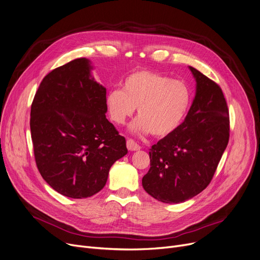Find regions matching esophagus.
Here are the masks:
<instances>
[{
	"instance_id": "esophagus-1",
	"label": "esophagus",
	"mask_w": 260,
	"mask_h": 260,
	"mask_svg": "<svg viewBox=\"0 0 260 260\" xmlns=\"http://www.w3.org/2000/svg\"><path fill=\"white\" fill-rule=\"evenodd\" d=\"M126 146L128 148V151H132V152H135V151H139V149L141 148V146L136 143L133 139H127L126 141Z\"/></svg>"
}]
</instances>
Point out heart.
Segmentation results:
<instances>
[{"label": "heart", "instance_id": "obj_1", "mask_svg": "<svg viewBox=\"0 0 260 260\" xmlns=\"http://www.w3.org/2000/svg\"><path fill=\"white\" fill-rule=\"evenodd\" d=\"M105 103L109 117L117 124H124L138 107L139 119L133 129L167 137L182 123L190 104V93L180 81L137 71L123 80L122 89L108 91Z\"/></svg>", "mask_w": 260, "mask_h": 260}]
</instances>
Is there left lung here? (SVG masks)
Returning <instances> with one entry per match:
<instances>
[{
    "mask_svg": "<svg viewBox=\"0 0 260 260\" xmlns=\"http://www.w3.org/2000/svg\"><path fill=\"white\" fill-rule=\"evenodd\" d=\"M196 80L192 106L174 133L149 149L151 168L142 178L147 194L165 203H180L206 188L230 137V117L220 86L189 66Z\"/></svg>",
    "mask_w": 260,
    "mask_h": 260,
    "instance_id": "8db88e82",
    "label": "left lung"
}]
</instances>
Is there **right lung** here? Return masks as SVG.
Returning <instances> with one entry per match:
<instances>
[{
	"label": "right lung",
	"mask_w": 260,
	"mask_h": 260,
	"mask_svg": "<svg viewBox=\"0 0 260 260\" xmlns=\"http://www.w3.org/2000/svg\"><path fill=\"white\" fill-rule=\"evenodd\" d=\"M80 58L51 71L36 92L30 132L38 170L63 196L87 198L104 187L125 138L106 119V88Z\"/></svg>",
	"instance_id": "obj_1"
}]
</instances>
